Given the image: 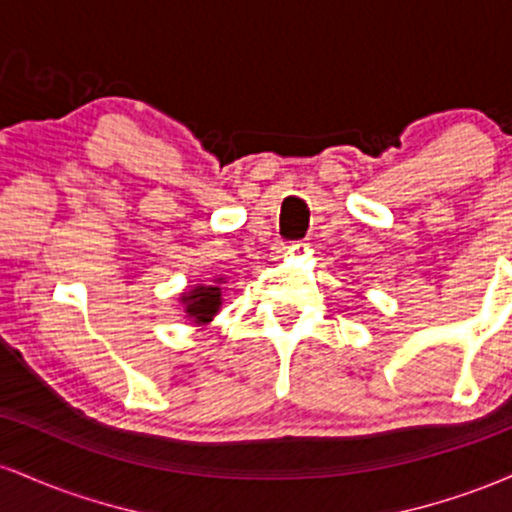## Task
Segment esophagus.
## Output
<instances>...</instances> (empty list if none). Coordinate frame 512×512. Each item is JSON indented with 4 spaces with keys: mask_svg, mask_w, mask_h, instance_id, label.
Returning <instances> with one entry per match:
<instances>
[{
    "mask_svg": "<svg viewBox=\"0 0 512 512\" xmlns=\"http://www.w3.org/2000/svg\"><path fill=\"white\" fill-rule=\"evenodd\" d=\"M286 250H289V245H286V243L276 245V252H286Z\"/></svg>",
    "mask_w": 512,
    "mask_h": 512,
    "instance_id": "obj_1",
    "label": "esophagus"
}]
</instances>
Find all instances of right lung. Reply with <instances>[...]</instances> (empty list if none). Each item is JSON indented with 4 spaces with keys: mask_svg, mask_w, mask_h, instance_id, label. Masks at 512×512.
<instances>
[{
    "mask_svg": "<svg viewBox=\"0 0 512 512\" xmlns=\"http://www.w3.org/2000/svg\"><path fill=\"white\" fill-rule=\"evenodd\" d=\"M182 303L187 305V315L195 317V322H209L219 313L221 289L219 286H197L195 291H187L182 296Z\"/></svg>",
    "mask_w": 512,
    "mask_h": 512,
    "instance_id": "add662e5",
    "label": "right lung"
}]
</instances>
